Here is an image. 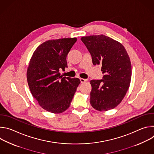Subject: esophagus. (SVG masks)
I'll list each match as a JSON object with an SVG mask.
<instances>
[{
    "label": "esophagus",
    "mask_w": 154,
    "mask_h": 154,
    "mask_svg": "<svg viewBox=\"0 0 154 154\" xmlns=\"http://www.w3.org/2000/svg\"><path fill=\"white\" fill-rule=\"evenodd\" d=\"M80 82H81V83H85V82H86L87 81V80H86V79H82V78H80Z\"/></svg>",
    "instance_id": "obj_1"
}]
</instances>
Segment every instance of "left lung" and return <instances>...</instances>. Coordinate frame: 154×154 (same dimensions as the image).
<instances>
[{"label":"left lung","instance_id":"1","mask_svg":"<svg viewBox=\"0 0 154 154\" xmlns=\"http://www.w3.org/2000/svg\"><path fill=\"white\" fill-rule=\"evenodd\" d=\"M94 65H101L102 80L90 81L91 105L103 112L115 108L125 97L130 84L131 65L122 44L103 35L83 36Z\"/></svg>","mask_w":154,"mask_h":154}]
</instances>
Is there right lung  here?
Listing matches in <instances>:
<instances>
[{
	"mask_svg": "<svg viewBox=\"0 0 154 154\" xmlns=\"http://www.w3.org/2000/svg\"><path fill=\"white\" fill-rule=\"evenodd\" d=\"M76 41V38L48 40L36 49L30 58L27 71L30 92L51 113L66 110L80 83L79 79L63 77L59 72L68 68L66 57Z\"/></svg>",
	"mask_w": 154,
	"mask_h": 154,
	"instance_id": "add662e5",
	"label": "right lung"
}]
</instances>
